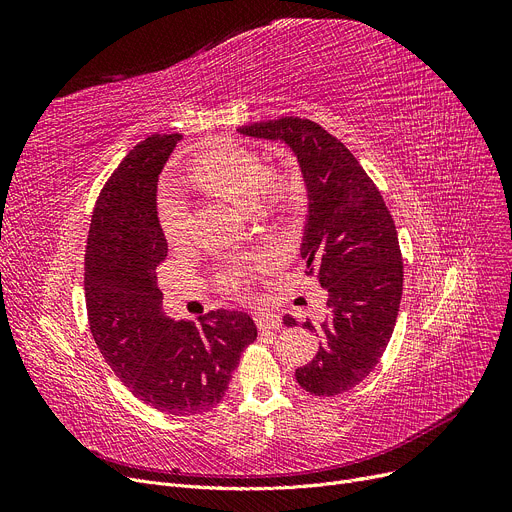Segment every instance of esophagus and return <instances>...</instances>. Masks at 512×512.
Masks as SVG:
<instances>
[{
    "label": "esophagus",
    "instance_id": "esophagus-1",
    "mask_svg": "<svg viewBox=\"0 0 512 512\" xmlns=\"http://www.w3.org/2000/svg\"><path fill=\"white\" fill-rule=\"evenodd\" d=\"M257 328L259 332H267V330H280L282 328V319L276 313H257L255 315Z\"/></svg>",
    "mask_w": 512,
    "mask_h": 512
}]
</instances>
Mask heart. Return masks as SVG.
Returning <instances> with one entry per match:
<instances>
[{"label": "heart", "instance_id": "obj_1", "mask_svg": "<svg viewBox=\"0 0 512 512\" xmlns=\"http://www.w3.org/2000/svg\"><path fill=\"white\" fill-rule=\"evenodd\" d=\"M188 176L207 191L218 193L245 209H253L259 203L261 193L270 195L276 191V186L267 182V172L261 159L240 147L213 149L197 155L188 168ZM157 213L166 238L170 242H180L186 234L188 220V205L184 197L174 188H166L159 195ZM267 263H270V257L234 261L224 274V286L228 290H236L255 267H263Z\"/></svg>", "mask_w": 512, "mask_h": 512}]
</instances>
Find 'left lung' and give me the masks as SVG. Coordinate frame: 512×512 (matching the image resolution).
I'll list each match as a JSON object with an SVG mask.
<instances>
[{
	"instance_id": "1",
	"label": "left lung",
	"mask_w": 512,
	"mask_h": 512,
	"mask_svg": "<svg viewBox=\"0 0 512 512\" xmlns=\"http://www.w3.org/2000/svg\"><path fill=\"white\" fill-rule=\"evenodd\" d=\"M238 132L282 141L299 161L309 199L301 257L305 274L328 290V313L317 326L305 321L321 342L294 375L315 396L342 394L380 363L396 326L402 259L394 220L357 157L319 124L286 116ZM284 324L297 319L286 315Z\"/></svg>"
}]
</instances>
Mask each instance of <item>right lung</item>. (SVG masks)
Wrapping results in <instances>:
<instances>
[{
  "instance_id": "obj_1",
  "label": "right lung",
  "mask_w": 512,
  "mask_h": 512,
  "mask_svg": "<svg viewBox=\"0 0 512 512\" xmlns=\"http://www.w3.org/2000/svg\"><path fill=\"white\" fill-rule=\"evenodd\" d=\"M180 134H151L105 182L85 253V299L105 363L147 407L199 415L224 398L240 353L257 338L242 311L174 321L161 309L157 265L168 240L157 218V180Z\"/></svg>"
}]
</instances>
